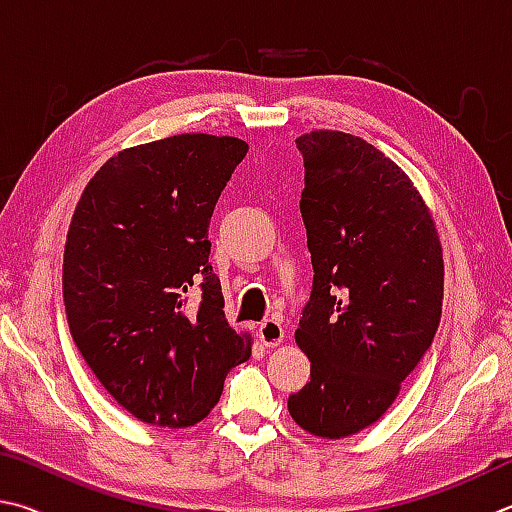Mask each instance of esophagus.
Instances as JSON below:
<instances>
[{"instance_id":"1","label":"esophagus","mask_w":512,"mask_h":512,"mask_svg":"<svg viewBox=\"0 0 512 512\" xmlns=\"http://www.w3.org/2000/svg\"><path fill=\"white\" fill-rule=\"evenodd\" d=\"M285 337V330L281 326V321L276 319H265L261 326H258V339H261L263 346H276L281 344Z\"/></svg>"}]
</instances>
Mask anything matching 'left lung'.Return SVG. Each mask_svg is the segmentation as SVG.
Listing matches in <instances>:
<instances>
[{
	"label": "left lung",
	"mask_w": 512,
	"mask_h": 512,
	"mask_svg": "<svg viewBox=\"0 0 512 512\" xmlns=\"http://www.w3.org/2000/svg\"><path fill=\"white\" fill-rule=\"evenodd\" d=\"M297 148L315 276L294 333L310 382L288 411L310 434L346 438L380 420L432 346L443 249L414 182L371 143L315 130Z\"/></svg>",
	"instance_id": "left-lung-1"
}]
</instances>
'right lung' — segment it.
Listing matches in <instances>:
<instances>
[{
  "label": "right lung",
  "instance_id": "add662e5",
  "mask_svg": "<svg viewBox=\"0 0 512 512\" xmlns=\"http://www.w3.org/2000/svg\"><path fill=\"white\" fill-rule=\"evenodd\" d=\"M249 146L175 134L121 150L89 179L69 224L62 297L80 355L148 425L200 423L251 337L224 317L209 263L215 202ZM198 294V306L186 307Z\"/></svg>",
  "mask_w": 512,
  "mask_h": 512
}]
</instances>
